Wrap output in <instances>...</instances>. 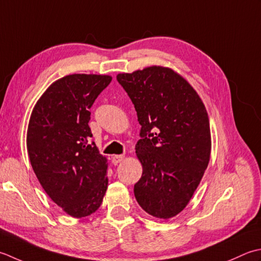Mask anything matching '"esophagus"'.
<instances>
[{"instance_id":"1","label":"esophagus","mask_w":261,"mask_h":261,"mask_svg":"<svg viewBox=\"0 0 261 261\" xmlns=\"http://www.w3.org/2000/svg\"><path fill=\"white\" fill-rule=\"evenodd\" d=\"M124 159H125L124 155H114L113 158H111V162H113L114 164H118L121 161H124Z\"/></svg>"}]
</instances>
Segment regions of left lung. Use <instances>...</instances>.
Listing matches in <instances>:
<instances>
[{"instance_id":"8db88e82","label":"left lung","mask_w":261,"mask_h":261,"mask_svg":"<svg viewBox=\"0 0 261 261\" xmlns=\"http://www.w3.org/2000/svg\"><path fill=\"white\" fill-rule=\"evenodd\" d=\"M117 81L142 126L135 150L143 173L134 186L135 198L148 214L170 219L189 203L208 166L206 108L193 87L170 68L118 74Z\"/></svg>"}]
</instances>
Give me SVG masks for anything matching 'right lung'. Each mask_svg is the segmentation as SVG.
Instances as JSON below:
<instances>
[{"label": "right lung", "instance_id": "right-lung-1", "mask_svg": "<svg viewBox=\"0 0 261 261\" xmlns=\"http://www.w3.org/2000/svg\"><path fill=\"white\" fill-rule=\"evenodd\" d=\"M111 76L72 74L57 80L31 113L27 148L53 201L73 217L97 211L108 186L107 160L91 140L90 113Z\"/></svg>", "mask_w": 261, "mask_h": 261}]
</instances>
